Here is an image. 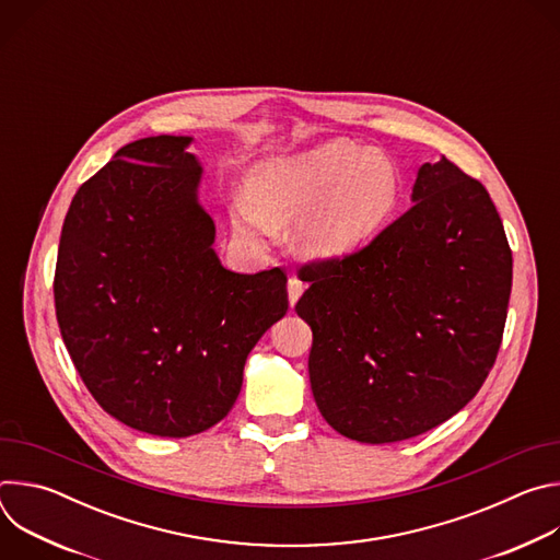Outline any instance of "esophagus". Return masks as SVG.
<instances>
[{
	"label": "esophagus",
	"instance_id": "esophagus-1",
	"mask_svg": "<svg viewBox=\"0 0 560 560\" xmlns=\"http://www.w3.org/2000/svg\"><path fill=\"white\" fill-rule=\"evenodd\" d=\"M303 292H305V283H303L296 275H290V279H288V299H290V305H294V303L301 299Z\"/></svg>",
	"mask_w": 560,
	"mask_h": 560
}]
</instances>
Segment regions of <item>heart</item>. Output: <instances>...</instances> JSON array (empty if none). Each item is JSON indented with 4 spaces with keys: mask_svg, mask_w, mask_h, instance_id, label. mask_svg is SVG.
<instances>
[{
    "mask_svg": "<svg viewBox=\"0 0 560 560\" xmlns=\"http://www.w3.org/2000/svg\"><path fill=\"white\" fill-rule=\"evenodd\" d=\"M248 195L255 207L238 199L230 208L238 236L261 242L272 225L290 223L312 208L296 246L310 257H330L357 248L385 223L396 203L398 177L383 154L332 139L257 166L248 177Z\"/></svg>",
    "mask_w": 560,
    "mask_h": 560,
    "instance_id": "b5f03b06",
    "label": "heart"
}]
</instances>
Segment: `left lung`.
I'll use <instances>...</instances> for the list:
<instances>
[{
  "label": "left lung",
  "mask_w": 560,
  "mask_h": 560,
  "mask_svg": "<svg viewBox=\"0 0 560 560\" xmlns=\"http://www.w3.org/2000/svg\"><path fill=\"white\" fill-rule=\"evenodd\" d=\"M415 206L372 242L299 268L318 412L343 436L396 443L463 410L494 368L512 250L486 186L423 164Z\"/></svg>",
  "instance_id": "left-lung-1"
}]
</instances>
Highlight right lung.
I'll list each match as a JSON object with an SVG mask.
<instances>
[{"instance_id":"add662e5","label":"right lung","mask_w":560,"mask_h":560,"mask_svg":"<svg viewBox=\"0 0 560 560\" xmlns=\"http://www.w3.org/2000/svg\"><path fill=\"white\" fill-rule=\"evenodd\" d=\"M190 137L117 150L63 219L55 312L104 412L154 436H192L234 406L244 365L285 314L283 268L236 275L212 250Z\"/></svg>"}]
</instances>
